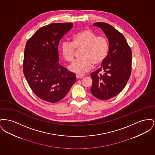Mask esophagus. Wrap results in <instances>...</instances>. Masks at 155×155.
<instances>
[{
  "label": "esophagus",
  "mask_w": 155,
  "mask_h": 155,
  "mask_svg": "<svg viewBox=\"0 0 155 155\" xmlns=\"http://www.w3.org/2000/svg\"><path fill=\"white\" fill-rule=\"evenodd\" d=\"M84 77H85V76L83 75H80V74H77V75H76V77H77V78H78V79H81V78H84Z\"/></svg>",
  "instance_id": "obj_1"
}]
</instances>
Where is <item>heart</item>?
<instances>
[{
	"instance_id": "1",
	"label": "heart",
	"mask_w": 155,
	"mask_h": 155,
	"mask_svg": "<svg viewBox=\"0 0 155 155\" xmlns=\"http://www.w3.org/2000/svg\"><path fill=\"white\" fill-rule=\"evenodd\" d=\"M75 49L83 50L81 59L74 61L69 67L70 71L77 74H84L93 67L102 64L105 60L109 45L105 37L97 35L88 28L81 30L71 37V42L65 41L61 45V53L68 62H72L74 58Z\"/></svg>"
}]
</instances>
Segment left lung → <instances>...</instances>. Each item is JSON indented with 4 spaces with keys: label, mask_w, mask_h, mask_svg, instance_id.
Masks as SVG:
<instances>
[{
    "label": "left lung",
    "mask_w": 155,
    "mask_h": 155,
    "mask_svg": "<svg viewBox=\"0 0 155 155\" xmlns=\"http://www.w3.org/2000/svg\"><path fill=\"white\" fill-rule=\"evenodd\" d=\"M93 25L103 31L109 47L100 68L91 74V92L97 98L107 100L117 95L127 85L131 74L132 51L125 37L111 25L102 22Z\"/></svg>",
    "instance_id": "obj_1"
}]
</instances>
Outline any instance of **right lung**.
Returning <instances> with one entry per match:
<instances>
[{
	"mask_svg": "<svg viewBox=\"0 0 155 155\" xmlns=\"http://www.w3.org/2000/svg\"><path fill=\"white\" fill-rule=\"evenodd\" d=\"M72 23H52L40 28L27 42L23 73L33 92L43 100H61L76 81L74 73L59 63L58 44Z\"/></svg>",
	"mask_w": 155,
	"mask_h": 155,
	"instance_id": "1",
	"label": "right lung"
}]
</instances>
